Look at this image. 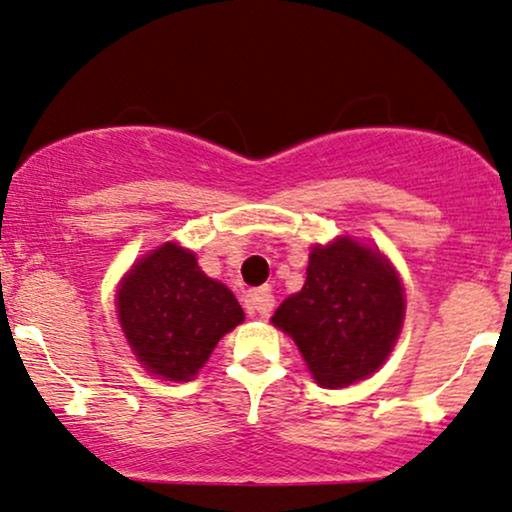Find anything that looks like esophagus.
Listing matches in <instances>:
<instances>
[{
  "mask_svg": "<svg viewBox=\"0 0 512 512\" xmlns=\"http://www.w3.org/2000/svg\"><path fill=\"white\" fill-rule=\"evenodd\" d=\"M245 308L247 313H260V316L267 318L274 308L272 289H267V286H262V289H252L250 294L245 296Z\"/></svg>",
  "mask_w": 512,
  "mask_h": 512,
  "instance_id": "1",
  "label": "esophagus"
}]
</instances>
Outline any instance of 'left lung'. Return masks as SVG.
I'll list each match as a JSON object with an SVG mask.
<instances>
[{
  "label": "left lung",
  "instance_id": "8db88e82",
  "mask_svg": "<svg viewBox=\"0 0 512 512\" xmlns=\"http://www.w3.org/2000/svg\"><path fill=\"white\" fill-rule=\"evenodd\" d=\"M403 311L401 282L381 252L340 238L313 247L306 284L277 308L272 323L294 338L313 379L338 389L384 364Z\"/></svg>",
  "mask_w": 512,
  "mask_h": 512
}]
</instances>
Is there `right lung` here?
I'll list each match as a JSON object with an SVG mask.
<instances>
[{
    "label": "right lung",
    "instance_id": "add662e5",
    "mask_svg": "<svg viewBox=\"0 0 512 512\" xmlns=\"http://www.w3.org/2000/svg\"><path fill=\"white\" fill-rule=\"evenodd\" d=\"M116 306L138 362L170 381L192 379L245 318L233 291L206 277L192 252L174 243L131 269Z\"/></svg>",
    "mask_w": 512,
    "mask_h": 512
}]
</instances>
